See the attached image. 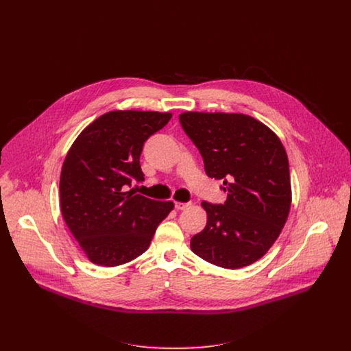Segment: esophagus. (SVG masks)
Returning <instances> with one entry per match:
<instances>
[{"label":"esophagus","instance_id":"1","mask_svg":"<svg viewBox=\"0 0 351 351\" xmlns=\"http://www.w3.org/2000/svg\"><path fill=\"white\" fill-rule=\"evenodd\" d=\"M174 206H176V209L182 210V209H186L188 206H191V202H174Z\"/></svg>","mask_w":351,"mask_h":351}]
</instances>
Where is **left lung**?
I'll list each match as a JSON object with an SVG mask.
<instances>
[{"label":"left lung","mask_w":351,"mask_h":351,"mask_svg":"<svg viewBox=\"0 0 351 351\" xmlns=\"http://www.w3.org/2000/svg\"><path fill=\"white\" fill-rule=\"evenodd\" d=\"M180 123L200 151L206 176L223 180L227 193L224 204L201 202L206 226L191 249L224 269L249 266L273 246L289 215L287 151L269 127L247 114L185 112Z\"/></svg>","instance_id":"8db88e82"}]
</instances>
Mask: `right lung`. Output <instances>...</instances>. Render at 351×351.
<instances>
[{
	"mask_svg": "<svg viewBox=\"0 0 351 351\" xmlns=\"http://www.w3.org/2000/svg\"><path fill=\"white\" fill-rule=\"evenodd\" d=\"M171 113L112 110L89 124L74 141L62 166V216L90 262L113 267L149 249L159 223L174 208L132 191L143 181L145 142Z\"/></svg>",
	"mask_w": 351,
	"mask_h": 351,
	"instance_id": "1",
	"label": "right lung"
}]
</instances>
